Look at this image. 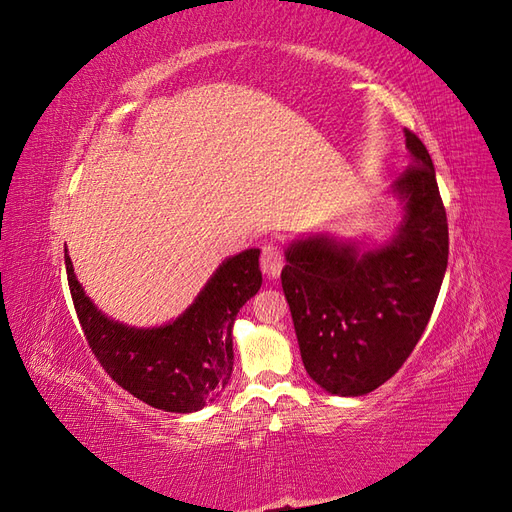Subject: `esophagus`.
I'll return each instance as SVG.
<instances>
[{
	"label": "esophagus",
	"instance_id": "1",
	"mask_svg": "<svg viewBox=\"0 0 512 512\" xmlns=\"http://www.w3.org/2000/svg\"><path fill=\"white\" fill-rule=\"evenodd\" d=\"M260 269L265 271L269 280H275L284 269V254L277 243H265L260 252Z\"/></svg>",
	"mask_w": 512,
	"mask_h": 512
}]
</instances>
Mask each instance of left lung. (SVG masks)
<instances>
[{"instance_id":"8db88e82","label":"left lung","mask_w":512,"mask_h":512,"mask_svg":"<svg viewBox=\"0 0 512 512\" xmlns=\"http://www.w3.org/2000/svg\"><path fill=\"white\" fill-rule=\"evenodd\" d=\"M412 164L393 183L397 235L374 252L309 237L286 250L282 288L309 378L342 397L367 395L406 363L436 305L448 262L446 209L427 147L406 130Z\"/></svg>"}]
</instances>
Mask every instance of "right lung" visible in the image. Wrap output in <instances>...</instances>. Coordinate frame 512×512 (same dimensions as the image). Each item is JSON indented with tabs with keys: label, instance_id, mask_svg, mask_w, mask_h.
Listing matches in <instances>:
<instances>
[{
	"label": "right lung",
	"instance_id": "add662e5",
	"mask_svg": "<svg viewBox=\"0 0 512 512\" xmlns=\"http://www.w3.org/2000/svg\"><path fill=\"white\" fill-rule=\"evenodd\" d=\"M260 250L224 260L196 301L170 324L134 329L100 314L85 297L66 254L72 303L102 369L121 389L164 412H196L222 393L232 374V324L262 284Z\"/></svg>",
	"mask_w": 512,
	"mask_h": 512
}]
</instances>
